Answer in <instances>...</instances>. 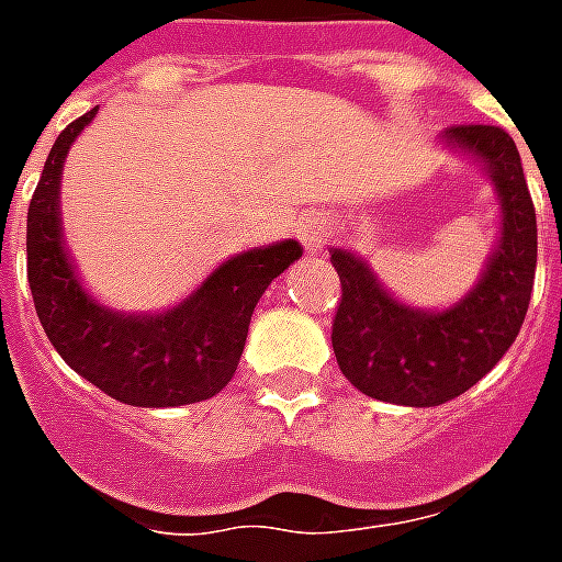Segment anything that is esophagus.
I'll return each mask as SVG.
<instances>
[{
  "mask_svg": "<svg viewBox=\"0 0 562 562\" xmlns=\"http://www.w3.org/2000/svg\"><path fill=\"white\" fill-rule=\"evenodd\" d=\"M297 240L304 244L310 256H318L325 244H328V222L322 220L318 213H304L297 220Z\"/></svg>",
  "mask_w": 562,
  "mask_h": 562,
  "instance_id": "1",
  "label": "esophagus"
}]
</instances>
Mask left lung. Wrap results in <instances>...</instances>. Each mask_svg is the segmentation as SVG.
Wrapping results in <instances>:
<instances>
[{
    "label": "left lung",
    "instance_id": "left-lung-1",
    "mask_svg": "<svg viewBox=\"0 0 562 562\" xmlns=\"http://www.w3.org/2000/svg\"><path fill=\"white\" fill-rule=\"evenodd\" d=\"M439 144L482 165L499 201V240L458 304H403L364 258L330 249L342 282L330 334L337 364L367 397L401 406L454 401L491 373L518 337L536 280V210L515 140L499 126H451Z\"/></svg>",
    "mask_w": 562,
    "mask_h": 562
}]
</instances>
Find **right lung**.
I'll list each match as a JSON object with an SVG mask.
<instances>
[{"label": "right lung", "instance_id": "add662e5", "mask_svg": "<svg viewBox=\"0 0 562 562\" xmlns=\"http://www.w3.org/2000/svg\"><path fill=\"white\" fill-rule=\"evenodd\" d=\"M90 114L56 138L26 216V273L42 328L75 373L128 406H186L210 401L232 382L258 297L304 246H256L222 261L180 304L156 313H120L99 304L68 258L59 183L71 144Z\"/></svg>", "mask_w": 562, "mask_h": 562}]
</instances>
